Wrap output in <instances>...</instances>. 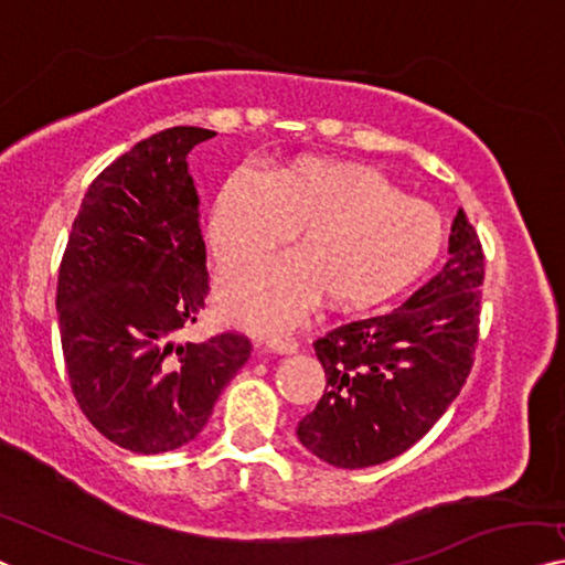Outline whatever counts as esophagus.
<instances>
[{"mask_svg": "<svg viewBox=\"0 0 565 565\" xmlns=\"http://www.w3.org/2000/svg\"><path fill=\"white\" fill-rule=\"evenodd\" d=\"M266 348L274 350V352H281V355H291V352L299 350V342H297V337L274 334L271 340H266Z\"/></svg>", "mask_w": 565, "mask_h": 565, "instance_id": "1", "label": "esophagus"}]
</instances>
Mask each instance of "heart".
<instances>
[{"instance_id": "obj_1", "label": "heart", "mask_w": 565, "mask_h": 565, "mask_svg": "<svg viewBox=\"0 0 565 565\" xmlns=\"http://www.w3.org/2000/svg\"><path fill=\"white\" fill-rule=\"evenodd\" d=\"M297 233V254L221 281L228 317L250 327L299 322L319 297L363 309L414 284L444 246V221L375 167L301 157L276 174L241 167L217 192L210 248L221 266L254 264Z\"/></svg>"}]
</instances>
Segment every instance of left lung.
Segmentation results:
<instances>
[{
  "mask_svg": "<svg viewBox=\"0 0 565 565\" xmlns=\"http://www.w3.org/2000/svg\"><path fill=\"white\" fill-rule=\"evenodd\" d=\"M449 260L388 315L319 337L327 385L297 436L327 465L363 469L411 449L457 398L475 365L484 250L459 210Z\"/></svg>",
  "mask_w": 565,
  "mask_h": 565,
  "instance_id": "left-lung-1",
  "label": "left lung"
}]
</instances>
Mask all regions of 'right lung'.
Here are the masks:
<instances>
[{"label": "right lung", "instance_id": "right-lung-1", "mask_svg": "<svg viewBox=\"0 0 565 565\" xmlns=\"http://www.w3.org/2000/svg\"><path fill=\"white\" fill-rule=\"evenodd\" d=\"M213 137L172 126L108 164L81 202L57 274L75 401L108 441L137 454L195 439L250 358L238 332L177 342L210 291L188 154Z\"/></svg>", "mask_w": 565, "mask_h": 565}]
</instances>
